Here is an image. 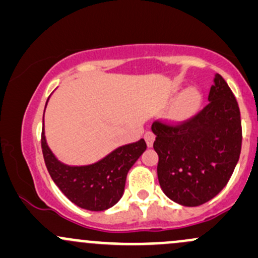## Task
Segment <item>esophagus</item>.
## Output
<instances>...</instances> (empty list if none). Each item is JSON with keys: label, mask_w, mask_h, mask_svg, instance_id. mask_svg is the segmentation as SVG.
<instances>
[{"label": "esophagus", "mask_w": 258, "mask_h": 258, "mask_svg": "<svg viewBox=\"0 0 258 258\" xmlns=\"http://www.w3.org/2000/svg\"><path fill=\"white\" fill-rule=\"evenodd\" d=\"M145 140L148 146H152L154 145V141H155V134L152 132H146L145 133Z\"/></svg>", "instance_id": "34e87169"}]
</instances>
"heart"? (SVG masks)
Listing matches in <instances>:
<instances>
[{
	"instance_id": "b5f03b06",
	"label": "heart",
	"mask_w": 258,
	"mask_h": 258,
	"mask_svg": "<svg viewBox=\"0 0 258 258\" xmlns=\"http://www.w3.org/2000/svg\"><path fill=\"white\" fill-rule=\"evenodd\" d=\"M201 102V95L197 90H188L182 95L181 98L174 106V115L176 117H185L195 112Z\"/></svg>"
}]
</instances>
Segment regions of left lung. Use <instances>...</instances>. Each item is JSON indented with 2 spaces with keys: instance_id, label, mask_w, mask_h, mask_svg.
I'll use <instances>...</instances> for the list:
<instances>
[{
  "instance_id": "1",
  "label": "left lung",
  "mask_w": 258,
  "mask_h": 258,
  "mask_svg": "<svg viewBox=\"0 0 258 258\" xmlns=\"http://www.w3.org/2000/svg\"><path fill=\"white\" fill-rule=\"evenodd\" d=\"M209 103L183 121L155 120L157 176L165 195L197 207L225 187L239 161L242 129L239 104L220 75L210 87Z\"/></svg>"
}]
</instances>
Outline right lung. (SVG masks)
<instances>
[{
	"label": "right lung",
	"mask_w": 258,
	"mask_h": 258,
	"mask_svg": "<svg viewBox=\"0 0 258 258\" xmlns=\"http://www.w3.org/2000/svg\"><path fill=\"white\" fill-rule=\"evenodd\" d=\"M41 150L52 181L63 195L80 208L101 212L113 207L121 198L126 174L146 150V143L140 139L120 146L93 165L68 166L52 155L43 126Z\"/></svg>",
	"instance_id": "1"
}]
</instances>
